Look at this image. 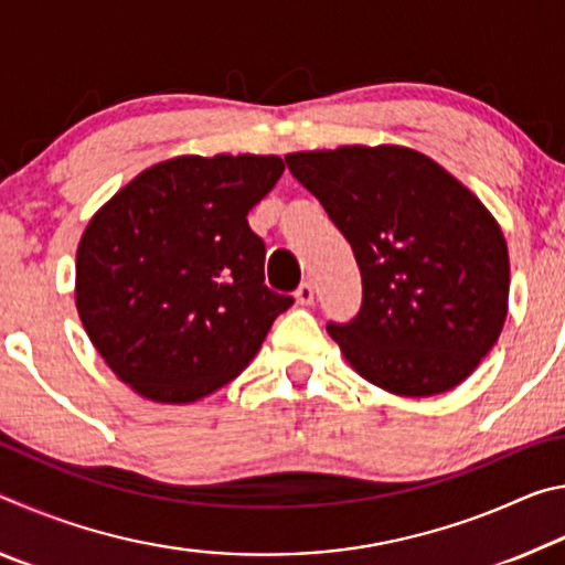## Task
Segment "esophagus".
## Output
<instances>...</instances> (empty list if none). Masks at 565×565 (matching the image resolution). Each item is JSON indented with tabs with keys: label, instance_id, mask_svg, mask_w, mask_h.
I'll return each mask as SVG.
<instances>
[{
	"label": "esophagus",
	"instance_id": "34e87169",
	"mask_svg": "<svg viewBox=\"0 0 565 565\" xmlns=\"http://www.w3.org/2000/svg\"><path fill=\"white\" fill-rule=\"evenodd\" d=\"M296 301H299L301 306L313 303V284L311 281H303L299 289H296Z\"/></svg>",
	"mask_w": 565,
	"mask_h": 565
}]
</instances>
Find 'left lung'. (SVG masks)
Segmentation results:
<instances>
[{
    "label": "left lung",
    "instance_id": "left-lung-1",
    "mask_svg": "<svg viewBox=\"0 0 565 565\" xmlns=\"http://www.w3.org/2000/svg\"><path fill=\"white\" fill-rule=\"evenodd\" d=\"M286 164L359 264V313L327 327L351 366L416 398L471 376L509 311V248L489 209L406 147L301 151Z\"/></svg>",
    "mask_w": 565,
    "mask_h": 565
}]
</instances>
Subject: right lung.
<instances>
[{
    "label": "right lung",
    "mask_w": 565,
    "mask_h": 565,
    "mask_svg": "<svg viewBox=\"0 0 565 565\" xmlns=\"http://www.w3.org/2000/svg\"><path fill=\"white\" fill-rule=\"evenodd\" d=\"M284 174L279 157H177L129 181L76 252V309L124 384L159 404L222 388L294 303L264 284L246 214Z\"/></svg>",
    "instance_id": "right-lung-1"
}]
</instances>
